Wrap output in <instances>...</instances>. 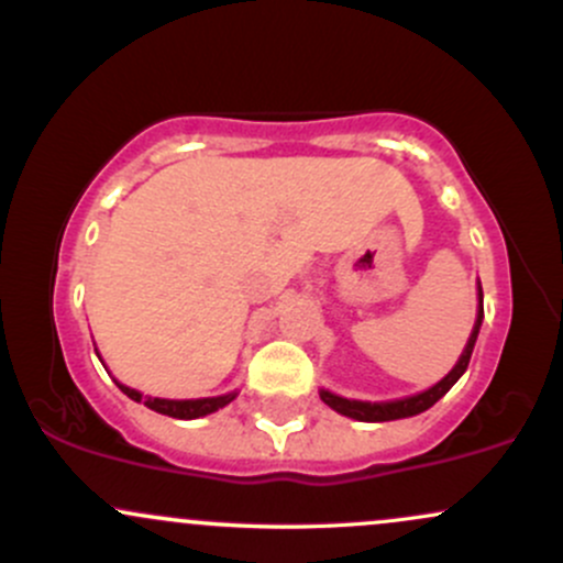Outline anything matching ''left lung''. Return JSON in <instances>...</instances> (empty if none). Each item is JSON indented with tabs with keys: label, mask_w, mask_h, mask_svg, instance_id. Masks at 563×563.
I'll use <instances>...</instances> for the list:
<instances>
[{
	"label": "left lung",
	"mask_w": 563,
	"mask_h": 563,
	"mask_svg": "<svg viewBox=\"0 0 563 563\" xmlns=\"http://www.w3.org/2000/svg\"><path fill=\"white\" fill-rule=\"evenodd\" d=\"M477 300H481V306H477V319H475L473 332H470L467 346H464L462 356H459V362L453 365V371L449 373V376H445L443 380H438L432 389L421 391V395H413V397H405V400H391V402L346 400V397H338V395H332V391L322 389V391H319L322 402L330 405V408L338 410L341 416H349V419H356V421H395V419H408V416H416V413H424V410L432 408V405L438 402L440 397H443L445 391H449L459 378H462V373L467 371L470 356H473L477 332H481V322H483V289H481V284H477Z\"/></svg>",
	"instance_id": "1"
}]
</instances>
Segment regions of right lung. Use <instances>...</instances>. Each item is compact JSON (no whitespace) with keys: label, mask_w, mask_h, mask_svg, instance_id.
<instances>
[{"label":"right lung","mask_w":563,"mask_h":563,"mask_svg":"<svg viewBox=\"0 0 563 563\" xmlns=\"http://www.w3.org/2000/svg\"><path fill=\"white\" fill-rule=\"evenodd\" d=\"M123 395H129L131 400L144 402L150 410L163 416H172V419H201V416L214 413V410L225 408L228 402L233 400L235 391L231 395H220V397H201V400H161V397H142V391L131 389V386L118 384Z\"/></svg>","instance_id":"right-lung-1"}]
</instances>
